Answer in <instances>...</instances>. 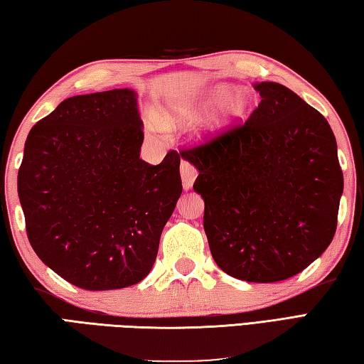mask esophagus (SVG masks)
Listing matches in <instances>:
<instances>
[{"label": "esophagus", "instance_id": "1", "mask_svg": "<svg viewBox=\"0 0 364 364\" xmlns=\"http://www.w3.org/2000/svg\"><path fill=\"white\" fill-rule=\"evenodd\" d=\"M180 170H181L183 188L188 191V189L193 188V184H194V181H196V176H197V168H196L194 165L191 164V162H188V161H181Z\"/></svg>", "mask_w": 364, "mask_h": 364}]
</instances>
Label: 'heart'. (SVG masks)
Returning a JSON list of instances; mask_svg holds the SVG:
<instances>
[{
    "label": "heart",
    "mask_w": 364,
    "mask_h": 364,
    "mask_svg": "<svg viewBox=\"0 0 364 364\" xmlns=\"http://www.w3.org/2000/svg\"><path fill=\"white\" fill-rule=\"evenodd\" d=\"M207 103L215 105L200 121V130L205 134H216L247 114L251 107V95L245 89L230 90L229 85H218L205 98V105ZM194 111L193 107H181L176 109V116L189 117Z\"/></svg>",
    "instance_id": "b5f03b06"
}]
</instances>
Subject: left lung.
I'll return each mask as SVG.
<instances>
[{
    "label": "left lung",
    "mask_w": 364,
    "mask_h": 364,
    "mask_svg": "<svg viewBox=\"0 0 364 364\" xmlns=\"http://www.w3.org/2000/svg\"><path fill=\"white\" fill-rule=\"evenodd\" d=\"M261 103L245 122L181 151L199 176L211 256L239 280L299 274L331 243L343 176L331 127L277 82L255 85Z\"/></svg>",
    "instance_id": "obj_1"
}]
</instances>
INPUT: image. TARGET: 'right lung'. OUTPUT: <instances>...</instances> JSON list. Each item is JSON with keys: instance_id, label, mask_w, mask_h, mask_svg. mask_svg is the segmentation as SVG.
I'll return each mask as SVG.
<instances>
[{"instance_id": "right-lung-1", "label": "right lung", "mask_w": 364, "mask_h": 364, "mask_svg": "<svg viewBox=\"0 0 364 364\" xmlns=\"http://www.w3.org/2000/svg\"><path fill=\"white\" fill-rule=\"evenodd\" d=\"M136 94L114 89L63 100L25 141L18 199L33 250L71 285L89 291L141 282L181 196L176 151L140 159Z\"/></svg>"}]
</instances>
